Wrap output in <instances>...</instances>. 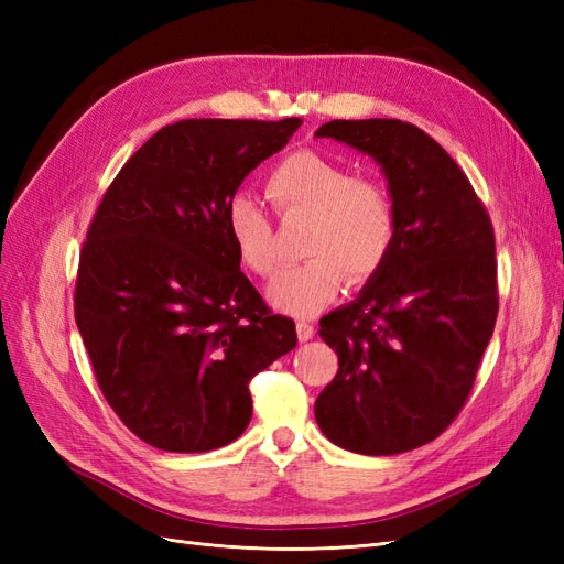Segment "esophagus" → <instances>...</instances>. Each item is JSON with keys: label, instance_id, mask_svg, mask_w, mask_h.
I'll return each mask as SVG.
<instances>
[{"label": "esophagus", "instance_id": "1", "mask_svg": "<svg viewBox=\"0 0 564 564\" xmlns=\"http://www.w3.org/2000/svg\"><path fill=\"white\" fill-rule=\"evenodd\" d=\"M313 334H315V327L311 322H296V336H299V340L301 344H305V340H311L313 338Z\"/></svg>", "mask_w": 564, "mask_h": 564}]
</instances>
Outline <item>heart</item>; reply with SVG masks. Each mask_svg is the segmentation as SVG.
Here are the masks:
<instances>
[{"label": "heart", "mask_w": 564, "mask_h": 564, "mask_svg": "<svg viewBox=\"0 0 564 564\" xmlns=\"http://www.w3.org/2000/svg\"><path fill=\"white\" fill-rule=\"evenodd\" d=\"M265 193L282 216L308 218L303 253L308 261L270 282L268 301L294 317H313L344 282L371 280L395 242L398 216L390 193L377 181L355 178L350 166L315 150L284 158L268 176ZM226 226L237 259L253 275L270 278L280 265L268 216L247 195L230 199Z\"/></svg>", "instance_id": "1"}]
</instances>
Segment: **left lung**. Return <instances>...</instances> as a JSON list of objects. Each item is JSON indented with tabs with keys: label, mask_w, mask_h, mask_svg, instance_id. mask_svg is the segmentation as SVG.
I'll use <instances>...</instances> for the list:
<instances>
[{
	"label": "left lung",
	"mask_w": 564,
	"mask_h": 564,
	"mask_svg": "<svg viewBox=\"0 0 564 564\" xmlns=\"http://www.w3.org/2000/svg\"><path fill=\"white\" fill-rule=\"evenodd\" d=\"M315 139L381 166L398 232L355 301L319 319L338 371L315 400L336 447L390 456L435 440L473 388L499 313L491 220L445 148L400 119H334Z\"/></svg>",
	"instance_id": "obj_1"
}]
</instances>
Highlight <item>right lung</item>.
<instances>
[{
    "label": "right lung",
    "instance_id": "1",
    "mask_svg": "<svg viewBox=\"0 0 564 564\" xmlns=\"http://www.w3.org/2000/svg\"><path fill=\"white\" fill-rule=\"evenodd\" d=\"M301 117L183 119L122 166L82 247L75 319L98 388L148 445L212 452L251 421L249 381L296 346L240 270L237 187Z\"/></svg>",
    "mask_w": 564,
    "mask_h": 564
}]
</instances>
